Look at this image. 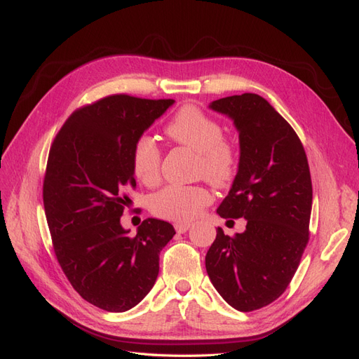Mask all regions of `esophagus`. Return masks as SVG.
I'll return each mask as SVG.
<instances>
[{
  "instance_id": "obj_1",
  "label": "esophagus",
  "mask_w": 359,
  "mask_h": 359,
  "mask_svg": "<svg viewBox=\"0 0 359 359\" xmlns=\"http://www.w3.org/2000/svg\"><path fill=\"white\" fill-rule=\"evenodd\" d=\"M175 228H176V231L179 234H183V233H187V231L191 228V224H184V222H182V224H176L175 225Z\"/></svg>"
}]
</instances>
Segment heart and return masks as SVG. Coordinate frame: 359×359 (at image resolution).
Here are the masks:
<instances>
[{"mask_svg":"<svg viewBox=\"0 0 359 359\" xmlns=\"http://www.w3.org/2000/svg\"><path fill=\"white\" fill-rule=\"evenodd\" d=\"M172 140L198 152L196 170L215 184L234 179L238 167L236 146L225 140L224 128L216 119L195 106L182 107L165 126ZM161 150L152 137L142 135L134 144L133 170L135 177L152 184L158 180ZM212 203V194L203 184H170L150 201L152 212L168 221L188 222Z\"/></svg>","mask_w":359,"mask_h":359,"instance_id":"obj_1","label":"heart"}]
</instances>
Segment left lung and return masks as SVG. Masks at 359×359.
Instances as JSON below:
<instances>
[{
    "mask_svg": "<svg viewBox=\"0 0 359 359\" xmlns=\"http://www.w3.org/2000/svg\"><path fill=\"white\" fill-rule=\"evenodd\" d=\"M238 133L240 158L233 187L216 213L248 221L236 237L216 228L205 270L216 291L238 311L279 298L298 269L309 241L311 179L298 135L258 94L212 101Z\"/></svg>",
    "mask_w": 359,
    "mask_h": 359,
    "instance_id": "8db88e82",
    "label": "left lung"
}]
</instances>
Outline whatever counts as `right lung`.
<instances>
[{"label":"right lung","mask_w":359,"mask_h":359,"mask_svg":"<svg viewBox=\"0 0 359 359\" xmlns=\"http://www.w3.org/2000/svg\"><path fill=\"white\" fill-rule=\"evenodd\" d=\"M175 100L111 95L76 110L50 147L43 184L53 249L73 287L106 311L135 307L154 287L159 253L176 234L149 217L130 236L121 216L135 187V142Z\"/></svg>","instance_id":"1"}]
</instances>
